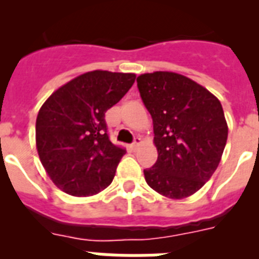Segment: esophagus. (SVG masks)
<instances>
[{
	"label": "esophagus",
	"instance_id": "1",
	"mask_svg": "<svg viewBox=\"0 0 259 259\" xmlns=\"http://www.w3.org/2000/svg\"><path fill=\"white\" fill-rule=\"evenodd\" d=\"M141 143H143V140H141V137H139V136L135 137L134 143L131 144V148H132V149H134V150H136L137 148H139V146H140V144H141Z\"/></svg>",
	"mask_w": 259,
	"mask_h": 259
}]
</instances>
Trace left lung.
<instances>
[{"instance_id":"obj_1","label":"left lung","mask_w":259,"mask_h":259,"mask_svg":"<svg viewBox=\"0 0 259 259\" xmlns=\"http://www.w3.org/2000/svg\"><path fill=\"white\" fill-rule=\"evenodd\" d=\"M153 119L158 158L144 170L150 188L168 198L196 193L217 170L228 127L214 95L189 77L157 71L136 79Z\"/></svg>"}]
</instances>
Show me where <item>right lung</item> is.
I'll return each mask as SVG.
<instances>
[{
	"mask_svg": "<svg viewBox=\"0 0 259 259\" xmlns=\"http://www.w3.org/2000/svg\"><path fill=\"white\" fill-rule=\"evenodd\" d=\"M136 75L96 70L53 93L36 119V148L53 183L71 196L104 191L125 149L109 139L105 113L130 91Z\"/></svg>",
	"mask_w": 259,
	"mask_h": 259,
	"instance_id": "obj_1",
	"label": "right lung"
}]
</instances>
